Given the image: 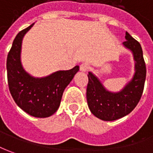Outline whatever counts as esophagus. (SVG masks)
Listing matches in <instances>:
<instances>
[{"label":"esophagus","mask_w":153,"mask_h":153,"mask_svg":"<svg viewBox=\"0 0 153 153\" xmlns=\"http://www.w3.org/2000/svg\"><path fill=\"white\" fill-rule=\"evenodd\" d=\"M89 68H90V65L86 63H81L80 66H79V69H80V71H84V72L87 71Z\"/></svg>","instance_id":"obj_1"}]
</instances>
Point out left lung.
<instances>
[{
  "label": "left lung",
  "instance_id": "8db88e82",
  "mask_svg": "<svg viewBox=\"0 0 153 153\" xmlns=\"http://www.w3.org/2000/svg\"><path fill=\"white\" fill-rule=\"evenodd\" d=\"M124 46L132 51L136 61V73L132 80L118 93L106 90L92 73H89L87 102L90 111L102 120H115L128 115L141 100L146 80V63L141 44L126 32Z\"/></svg>",
  "mask_w": 153,
  "mask_h": 153
}]
</instances>
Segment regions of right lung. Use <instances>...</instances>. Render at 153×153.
Wrapping results in <instances>:
<instances>
[{
    "label": "right lung",
    "instance_id": "add662e5",
    "mask_svg": "<svg viewBox=\"0 0 153 153\" xmlns=\"http://www.w3.org/2000/svg\"><path fill=\"white\" fill-rule=\"evenodd\" d=\"M33 24L21 31L13 41L7 55V81L11 96L22 110L30 116L45 118L58 111L63 91L79 67L58 71L42 79L30 76L22 66L20 55L23 36Z\"/></svg>",
    "mask_w": 153,
    "mask_h": 153
}]
</instances>
